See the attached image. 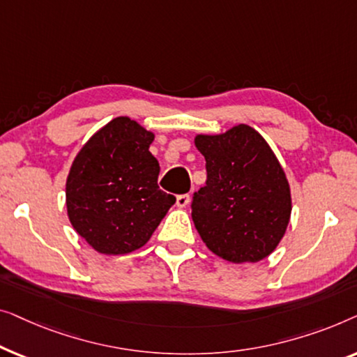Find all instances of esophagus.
<instances>
[{"instance_id":"1","label":"esophagus","mask_w":357,"mask_h":357,"mask_svg":"<svg viewBox=\"0 0 357 357\" xmlns=\"http://www.w3.org/2000/svg\"><path fill=\"white\" fill-rule=\"evenodd\" d=\"M189 200H190V197H189V194H183V195H178V197H176V205H178V207H179V208H184V207H188Z\"/></svg>"}]
</instances>
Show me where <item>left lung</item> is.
I'll list each match as a JSON object with an SVG mask.
<instances>
[{
  "label": "left lung",
  "mask_w": 357,
  "mask_h": 357,
  "mask_svg": "<svg viewBox=\"0 0 357 357\" xmlns=\"http://www.w3.org/2000/svg\"><path fill=\"white\" fill-rule=\"evenodd\" d=\"M207 183L194 194L192 222L205 245L233 264L268 257L291 218L283 167L262 135L248 124L222 134H197Z\"/></svg>",
  "instance_id": "8db88e82"
}]
</instances>
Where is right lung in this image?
Returning a JSON list of instances; mask_svg holds the SVG:
<instances>
[{"label": "right lung", "instance_id": "1", "mask_svg": "<svg viewBox=\"0 0 357 357\" xmlns=\"http://www.w3.org/2000/svg\"><path fill=\"white\" fill-rule=\"evenodd\" d=\"M153 139L152 130L118 116L82 145L69 168L68 218L98 254L140 249L176 202L158 188L160 165L149 150Z\"/></svg>", "mask_w": 357, "mask_h": 357}]
</instances>
